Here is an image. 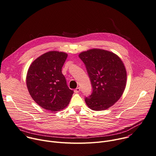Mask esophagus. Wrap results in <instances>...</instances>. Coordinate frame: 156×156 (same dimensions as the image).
I'll list each match as a JSON object with an SVG mask.
<instances>
[{
    "label": "esophagus",
    "instance_id": "obj_1",
    "mask_svg": "<svg viewBox=\"0 0 156 156\" xmlns=\"http://www.w3.org/2000/svg\"><path fill=\"white\" fill-rule=\"evenodd\" d=\"M80 91V87H77V88H76L75 90H74V92L75 93H79V92Z\"/></svg>",
    "mask_w": 156,
    "mask_h": 156
}]
</instances>
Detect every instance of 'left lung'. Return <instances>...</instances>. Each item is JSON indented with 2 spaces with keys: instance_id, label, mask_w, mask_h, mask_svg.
<instances>
[{
  "instance_id": "left-lung-1",
  "label": "left lung",
  "mask_w": 156,
  "mask_h": 156,
  "mask_svg": "<svg viewBox=\"0 0 156 156\" xmlns=\"http://www.w3.org/2000/svg\"><path fill=\"white\" fill-rule=\"evenodd\" d=\"M90 80L92 92L85 97L86 104L95 111L104 110L122 97L126 83V71L121 59L112 52L92 49L81 53Z\"/></svg>"
}]
</instances>
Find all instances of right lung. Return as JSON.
<instances>
[{"label": "right lung", "instance_id": "1", "mask_svg": "<svg viewBox=\"0 0 156 156\" xmlns=\"http://www.w3.org/2000/svg\"><path fill=\"white\" fill-rule=\"evenodd\" d=\"M67 55L63 52L49 51L34 60L27 75L28 92L38 105L51 112L66 108L74 91L68 87L62 74V67Z\"/></svg>", "mask_w": 156, "mask_h": 156}]
</instances>
